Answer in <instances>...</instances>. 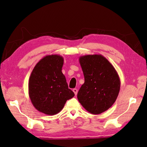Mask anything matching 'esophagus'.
Returning a JSON list of instances; mask_svg holds the SVG:
<instances>
[{
  "label": "esophagus",
  "mask_w": 147,
  "mask_h": 147,
  "mask_svg": "<svg viewBox=\"0 0 147 147\" xmlns=\"http://www.w3.org/2000/svg\"><path fill=\"white\" fill-rule=\"evenodd\" d=\"M73 92L75 93V95H77V93H78V90L76 88H74V89H73Z\"/></svg>",
  "instance_id": "esophagus-1"
}]
</instances>
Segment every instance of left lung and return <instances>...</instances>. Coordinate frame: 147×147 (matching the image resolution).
I'll use <instances>...</instances> for the list:
<instances>
[{
    "label": "left lung",
    "mask_w": 147,
    "mask_h": 147,
    "mask_svg": "<svg viewBox=\"0 0 147 147\" xmlns=\"http://www.w3.org/2000/svg\"><path fill=\"white\" fill-rule=\"evenodd\" d=\"M84 83L77 94L80 103L89 113L98 115L107 110L117 100L120 79L114 67L101 55L79 57Z\"/></svg>",
    "instance_id": "obj_1"
}]
</instances>
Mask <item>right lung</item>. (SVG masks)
Instances as JSON below:
<instances>
[{"label": "right lung", "instance_id": "1", "mask_svg": "<svg viewBox=\"0 0 147 147\" xmlns=\"http://www.w3.org/2000/svg\"><path fill=\"white\" fill-rule=\"evenodd\" d=\"M64 58L58 55L40 60L29 80V96L34 107L48 115L58 113L66 101L75 96L62 72Z\"/></svg>", "mask_w": 147, "mask_h": 147}]
</instances>
